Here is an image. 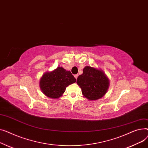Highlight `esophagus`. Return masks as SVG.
I'll return each mask as SVG.
<instances>
[{"label":"esophagus","mask_w":148,"mask_h":148,"mask_svg":"<svg viewBox=\"0 0 148 148\" xmlns=\"http://www.w3.org/2000/svg\"><path fill=\"white\" fill-rule=\"evenodd\" d=\"M74 76H75V77L76 78V79H77V77H78V74L75 75H74Z\"/></svg>","instance_id":"esophagus-1"}]
</instances>
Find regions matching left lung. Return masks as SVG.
<instances>
[{
  "label": "left lung",
  "instance_id": "left-lung-1",
  "mask_svg": "<svg viewBox=\"0 0 148 148\" xmlns=\"http://www.w3.org/2000/svg\"><path fill=\"white\" fill-rule=\"evenodd\" d=\"M76 83L81 88L84 97L90 100L101 98L109 85L108 78L104 72L90 66L83 69V73L78 76Z\"/></svg>",
  "mask_w": 148,
  "mask_h": 148
}]
</instances>
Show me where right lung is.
<instances>
[{
	"label": "right lung",
	"mask_w": 148,
	"mask_h": 148,
	"mask_svg": "<svg viewBox=\"0 0 148 148\" xmlns=\"http://www.w3.org/2000/svg\"><path fill=\"white\" fill-rule=\"evenodd\" d=\"M76 79L70 71L58 67L51 72L45 73L40 81V88L47 97L52 99L60 97L69 85L76 82Z\"/></svg>",
	"instance_id": "1"
}]
</instances>
